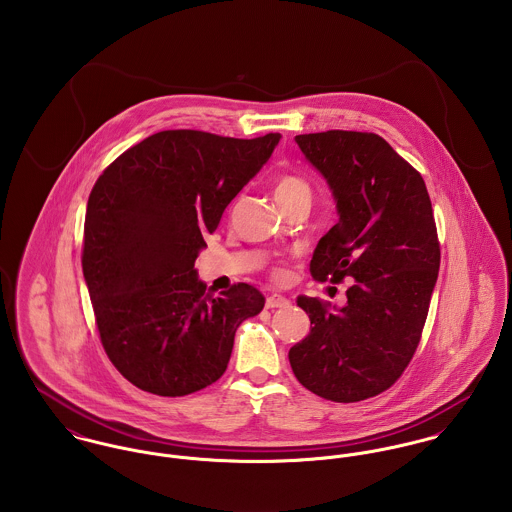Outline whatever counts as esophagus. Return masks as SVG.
<instances>
[{"label": "esophagus", "mask_w": 512, "mask_h": 512, "mask_svg": "<svg viewBox=\"0 0 512 512\" xmlns=\"http://www.w3.org/2000/svg\"><path fill=\"white\" fill-rule=\"evenodd\" d=\"M290 305V299L280 295V293H272L268 299H266V307L268 309H278V307H288Z\"/></svg>", "instance_id": "esophagus-1"}]
</instances>
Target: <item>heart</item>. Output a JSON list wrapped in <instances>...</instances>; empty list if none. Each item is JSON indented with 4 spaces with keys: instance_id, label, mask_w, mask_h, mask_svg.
I'll use <instances>...</instances> for the list:
<instances>
[{
    "instance_id": "1",
    "label": "heart",
    "mask_w": 512,
    "mask_h": 512,
    "mask_svg": "<svg viewBox=\"0 0 512 512\" xmlns=\"http://www.w3.org/2000/svg\"><path fill=\"white\" fill-rule=\"evenodd\" d=\"M274 195L276 201L284 207L297 199H311V187L297 175H280L274 185Z\"/></svg>"
}]
</instances>
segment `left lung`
Masks as SVG:
<instances>
[{
  "mask_svg": "<svg viewBox=\"0 0 512 512\" xmlns=\"http://www.w3.org/2000/svg\"><path fill=\"white\" fill-rule=\"evenodd\" d=\"M327 181L337 224L317 242L319 282L353 278L345 305L299 295L309 335L290 349L295 378L333 402L390 388L412 361L438 282L439 242L422 175L376 134L295 136Z\"/></svg>",
  "mask_w": 512,
  "mask_h": 512,
  "instance_id": "obj_1",
  "label": "left lung"
}]
</instances>
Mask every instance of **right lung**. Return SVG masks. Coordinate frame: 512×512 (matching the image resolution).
Instances as JSON below:
<instances>
[{
    "instance_id": "right-lung-1",
    "label": "right lung",
    "mask_w": 512,
    "mask_h": 512,
    "mask_svg": "<svg viewBox=\"0 0 512 512\" xmlns=\"http://www.w3.org/2000/svg\"><path fill=\"white\" fill-rule=\"evenodd\" d=\"M280 138L157 132L98 177L82 272L104 351L134 386L157 396L207 388L224 374L240 323L264 309L248 284L205 293L195 260Z\"/></svg>"
}]
</instances>
